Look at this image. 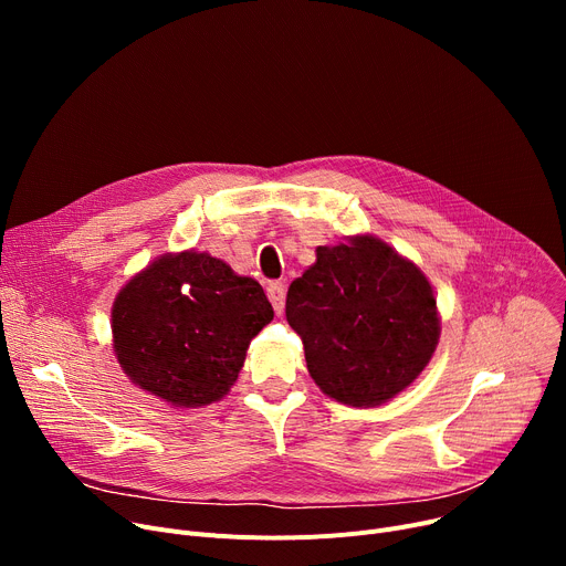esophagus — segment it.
<instances>
[{
    "instance_id": "34e87169",
    "label": "esophagus",
    "mask_w": 566,
    "mask_h": 566,
    "mask_svg": "<svg viewBox=\"0 0 566 566\" xmlns=\"http://www.w3.org/2000/svg\"><path fill=\"white\" fill-rule=\"evenodd\" d=\"M265 293H268V301L273 303L275 312H277V314H282V312H284V298H286V289H284V284H282V282H271V284H268Z\"/></svg>"
}]
</instances>
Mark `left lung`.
<instances>
[{"mask_svg":"<svg viewBox=\"0 0 566 566\" xmlns=\"http://www.w3.org/2000/svg\"><path fill=\"white\" fill-rule=\"evenodd\" d=\"M286 321L314 382L348 406H378L408 388L440 335L429 280L374 235L316 248V263L289 286Z\"/></svg>","mask_w":566,"mask_h":566,"instance_id":"1","label":"left lung"}]
</instances>
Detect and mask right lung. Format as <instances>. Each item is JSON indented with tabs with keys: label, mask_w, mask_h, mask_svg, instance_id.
<instances>
[{
	"label": "right lung",
	"mask_w": 566,
	"mask_h": 566,
	"mask_svg": "<svg viewBox=\"0 0 566 566\" xmlns=\"http://www.w3.org/2000/svg\"><path fill=\"white\" fill-rule=\"evenodd\" d=\"M273 321L261 284L206 252L167 254L118 291L112 335L118 365L171 406L222 399L245 353Z\"/></svg>",
	"instance_id": "obj_1"
}]
</instances>
